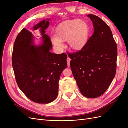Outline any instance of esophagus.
<instances>
[{
  "label": "esophagus",
  "mask_w": 128,
  "mask_h": 128,
  "mask_svg": "<svg viewBox=\"0 0 128 128\" xmlns=\"http://www.w3.org/2000/svg\"><path fill=\"white\" fill-rule=\"evenodd\" d=\"M70 60H71V59H70V58L68 57L67 59V64H68V67L70 66Z\"/></svg>",
  "instance_id": "obj_1"
}]
</instances>
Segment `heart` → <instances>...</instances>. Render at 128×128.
<instances>
[{
    "label": "heart",
    "mask_w": 128,
    "mask_h": 128,
    "mask_svg": "<svg viewBox=\"0 0 128 128\" xmlns=\"http://www.w3.org/2000/svg\"><path fill=\"white\" fill-rule=\"evenodd\" d=\"M90 28L84 20H68L62 22L56 29V36H52L51 40L58 50L64 48L63 42L67 41L69 48L72 51H79L83 49L88 42Z\"/></svg>",
    "instance_id": "1"
}]
</instances>
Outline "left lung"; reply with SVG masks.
<instances>
[{"instance_id":"8db88e82","label":"left lung","mask_w":128,"mask_h":128,"mask_svg":"<svg viewBox=\"0 0 128 128\" xmlns=\"http://www.w3.org/2000/svg\"><path fill=\"white\" fill-rule=\"evenodd\" d=\"M94 32L86 45L74 53H69L74 77L84 96L95 98L104 94L115 77L117 45L112 31L97 16L88 14Z\"/></svg>"}]
</instances>
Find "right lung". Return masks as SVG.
<instances>
[{"label": "right lung", "mask_w": 128, "mask_h": 128, "mask_svg": "<svg viewBox=\"0 0 128 128\" xmlns=\"http://www.w3.org/2000/svg\"><path fill=\"white\" fill-rule=\"evenodd\" d=\"M49 20L45 19L33 27V30L40 29L42 42L39 46L34 45L32 34L23 28L15 40L12 58L18 86L38 104H48L56 98L60 75L67 67L66 54L50 52L52 44L45 34Z\"/></svg>", "instance_id": "1"}]
</instances>
